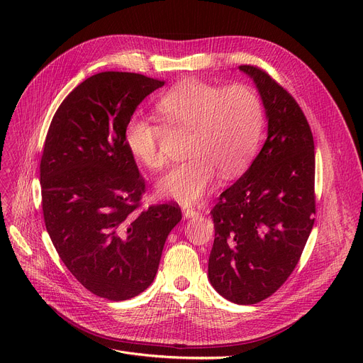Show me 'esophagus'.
Here are the masks:
<instances>
[{
	"instance_id": "esophagus-1",
	"label": "esophagus",
	"mask_w": 363,
	"mask_h": 363,
	"mask_svg": "<svg viewBox=\"0 0 363 363\" xmlns=\"http://www.w3.org/2000/svg\"><path fill=\"white\" fill-rule=\"evenodd\" d=\"M182 215L185 219H191V218H196L199 212L191 206H182Z\"/></svg>"
}]
</instances>
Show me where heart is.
Segmentation results:
<instances>
[{"instance_id": "heart-1", "label": "heart", "mask_w": 363, "mask_h": 363, "mask_svg": "<svg viewBox=\"0 0 363 363\" xmlns=\"http://www.w3.org/2000/svg\"><path fill=\"white\" fill-rule=\"evenodd\" d=\"M156 110L167 128H189L186 162L172 167L159 181L162 197L196 203L211 189L218 175L233 178L249 166L263 132V107L245 85L218 86L188 78L166 91ZM163 126L138 116L128 119L123 140L130 156L159 170L166 159L160 150Z\"/></svg>"}]
</instances>
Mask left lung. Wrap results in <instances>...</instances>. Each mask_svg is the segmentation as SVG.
I'll use <instances>...</instances> for the list:
<instances>
[{"instance_id": "1", "label": "left lung", "mask_w": 363, "mask_h": 363, "mask_svg": "<svg viewBox=\"0 0 363 363\" xmlns=\"http://www.w3.org/2000/svg\"><path fill=\"white\" fill-rule=\"evenodd\" d=\"M253 79L268 121L257 157L212 208L215 241L208 281L226 300L255 304L294 271L315 222V145L296 100L255 66Z\"/></svg>"}]
</instances>
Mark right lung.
Returning a JSON list of instances; mask_svg holds the SVG:
<instances>
[{
	"instance_id": "obj_1",
	"label": "right lung",
	"mask_w": 363,
	"mask_h": 363,
	"mask_svg": "<svg viewBox=\"0 0 363 363\" xmlns=\"http://www.w3.org/2000/svg\"><path fill=\"white\" fill-rule=\"evenodd\" d=\"M163 81L101 72L57 108L41 159L47 233L72 275L92 294L128 300L155 279L178 204L138 211L145 182L123 140L125 125Z\"/></svg>"
}]
</instances>
